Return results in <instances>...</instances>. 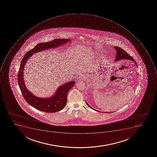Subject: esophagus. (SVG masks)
I'll return each mask as SVG.
<instances>
[{
    "mask_svg": "<svg viewBox=\"0 0 157 157\" xmlns=\"http://www.w3.org/2000/svg\"><path fill=\"white\" fill-rule=\"evenodd\" d=\"M85 78H86V77H85V75H81V76H80V77H79V79H85Z\"/></svg>",
    "mask_w": 157,
    "mask_h": 157,
    "instance_id": "obj_1",
    "label": "esophagus"
}]
</instances>
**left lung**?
<instances>
[{"label":"left lung","mask_w":157,"mask_h":157,"mask_svg":"<svg viewBox=\"0 0 157 157\" xmlns=\"http://www.w3.org/2000/svg\"><path fill=\"white\" fill-rule=\"evenodd\" d=\"M114 48H115V50H116V51H117V54H116L115 61H117L120 60L122 59H124L131 60H132V61L135 62L136 65H137L136 64V62L135 61L134 59H133L131 56H130V55H128V54L124 49H123L122 48H119V47H114ZM86 104L88 106H89V108L92 109L93 110H96L94 109H93L92 108H91L87 102ZM96 111H97V110H96ZM99 112L101 113V111H99Z\"/></svg>","instance_id":"left-lung-1"}]
</instances>
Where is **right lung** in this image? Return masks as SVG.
Masks as SVG:
<instances>
[{"mask_svg": "<svg viewBox=\"0 0 157 157\" xmlns=\"http://www.w3.org/2000/svg\"><path fill=\"white\" fill-rule=\"evenodd\" d=\"M69 41H70V40L56 39L47 43H39L33 49L27 52L21 60L17 74V82L21 94L28 104L40 111L52 113L62 110L67 102L68 92L74 86L75 82H68L61 86L58 88L56 94L51 98L43 99L37 97L27 90L25 86L24 70L25 63L33 53L48 48H54Z\"/></svg>", "mask_w": 157, "mask_h": 157, "instance_id": "right-lung-1", "label": "right lung"}]
</instances>
